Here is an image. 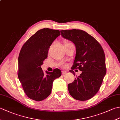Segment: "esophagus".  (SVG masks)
Instances as JSON below:
<instances>
[{
  "mask_svg": "<svg viewBox=\"0 0 120 120\" xmlns=\"http://www.w3.org/2000/svg\"><path fill=\"white\" fill-rule=\"evenodd\" d=\"M67 73V71H62V74H65Z\"/></svg>",
  "mask_w": 120,
  "mask_h": 120,
  "instance_id": "esophagus-1",
  "label": "esophagus"
}]
</instances>
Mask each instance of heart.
Listing matches in <instances>:
<instances>
[{
    "label": "heart",
    "mask_w": 120,
    "mask_h": 120,
    "mask_svg": "<svg viewBox=\"0 0 120 120\" xmlns=\"http://www.w3.org/2000/svg\"><path fill=\"white\" fill-rule=\"evenodd\" d=\"M65 67V65H63V67Z\"/></svg>",
    "instance_id": "b5f03b06"
}]
</instances>
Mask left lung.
<instances>
[{
	"label": "left lung",
	"mask_w": 120,
	"mask_h": 120,
	"mask_svg": "<svg viewBox=\"0 0 120 120\" xmlns=\"http://www.w3.org/2000/svg\"><path fill=\"white\" fill-rule=\"evenodd\" d=\"M60 32L63 38L75 45L76 56L72 69L78 68L82 72L68 84V92L75 99L88 100L98 91L106 73L103 48L93 37L83 30H62ZM70 72L75 75L74 71Z\"/></svg>",
	"instance_id": "1"
}]
</instances>
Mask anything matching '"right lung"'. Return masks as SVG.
Instances as JSON below:
<instances>
[{
  "label": "right lung",
  "mask_w": 120,
  "mask_h": 120,
  "mask_svg": "<svg viewBox=\"0 0 120 120\" xmlns=\"http://www.w3.org/2000/svg\"><path fill=\"white\" fill-rule=\"evenodd\" d=\"M60 35L58 30L40 29L22 46L19 56L18 77L27 96L35 101H41L49 96L53 81L61 75L58 68L43 72L41 65L47 58L48 49Z\"/></svg>",
  "instance_id": "right-lung-1"
}]
</instances>
